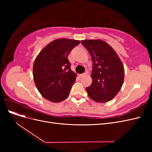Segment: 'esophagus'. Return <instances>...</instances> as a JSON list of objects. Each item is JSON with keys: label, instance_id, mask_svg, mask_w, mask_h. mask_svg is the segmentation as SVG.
<instances>
[{"label": "esophagus", "instance_id": "obj_1", "mask_svg": "<svg viewBox=\"0 0 152 152\" xmlns=\"http://www.w3.org/2000/svg\"><path fill=\"white\" fill-rule=\"evenodd\" d=\"M86 75H87L86 73H82V74H80L79 76H80V77H85Z\"/></svg>", "mask_w": 152, "mask_h": 152}]
</instances>
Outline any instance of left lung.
I'll return each instance as SVG.
<instances>
[{
	"label": "left lung",
	"instance_id": "left-lung-1",
	"mask_svg": "<svg viewBox=\"0 0 152 152\" xmlns=\"http://www.w3.org/2000/svg\"><path fill=\"white\" fill-rule=\"evenodd\" d=\"M81 43L93 60V82L86 87L87 94L96 102H108L118 94L122 86L123 64L113 49L103 40H84Z\"/></svg>",
	"mask_w": 152,
	"mask_h": 152
}]
</instances>
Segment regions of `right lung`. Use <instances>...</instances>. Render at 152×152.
<instances>
[{
  "label": "right lung",
  "mask_w": 152,
  "mask_h": 152,
  "mask_svg": "<svg viewBox=\"0 0 152 152\" xmlns=\"http://www.w3.org/2000/svg\"><path fill=\"white\" fill-rule=\"evenodd\" d=\"M79 40L60 39L47 45L35 58L33 68L37 88L44 98L54 103L65 100L77 75L71 70L68 56Z\"/></svg>",
  "instance_id": "right-lung-1"
}]
</instances>
